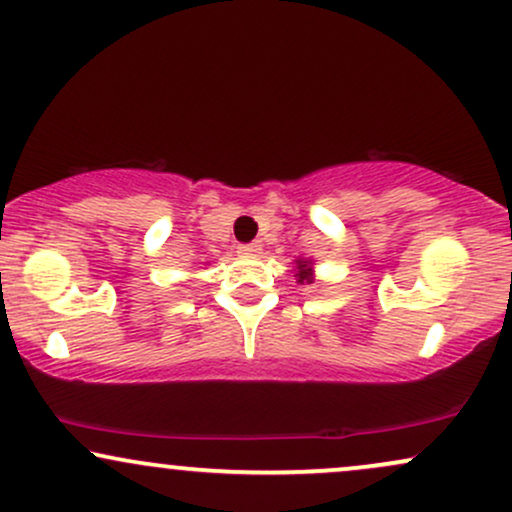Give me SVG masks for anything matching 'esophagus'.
Instances as JSON below:
<instances>
[{
	"instance_id": "esophagus-1",
	"label": "esophagus",
	"mask_w": 512,
	"mask_h": 512,
	"mask_svg": "<svg viewBox=\"0 0 512 512\" xmlns=\"http://www.w3.org/2000/svg\"><path fill=\"white\" fill-rule=\"evenodd\" d=\"M260 250H262L260 243H243V245H238L240 255H257V252H260Z\"/></svg>"
}]
</instances>
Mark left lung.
I'll use <instances>...</instances> for the list:
<instances>
[{
	"label": "left lung",
	"mask_w": 512,
	"mask_h": 512,
	"mask_svg": "<svg viewBox=\"0 0 512 512\" xmlns=\"http://www.w3.org/2000/svg\"><path fill=\"white\" fill-rule=\"evenodd\" d=\"M298 284H313V260H296Z\"/></svg>",
	"instance_id": "8db88e82"
}]
</instances>
